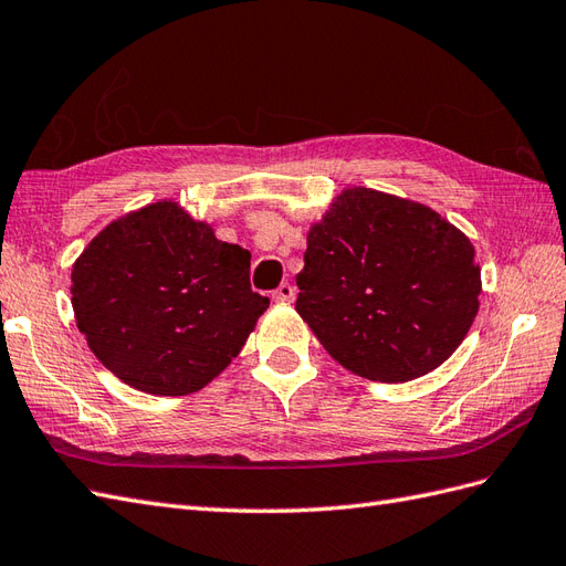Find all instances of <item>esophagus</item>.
<instances>
[{"instance_id":"obj_1","label":"esophagus","mask_w":566,"mask_h":566,"mask_svg":"<svg viewBox=\"0 0 566 566\" xmlns=\"http://www.w3.org/2000/svg\"><path fill=\"white\" fill-rule=\"evenodd\" d=\"M272 298L280 301V303H292V301L296 298V289H294L292 284H289V282H284V284H280L277 289H274Z\"/></svg>"}]
</instances>
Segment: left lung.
<instances>
[{"mask_svg": "<svg viewBox=\"0 0 566 566\" xmlns=\"http://www.w3.org/2000/svg\"><path fill=\"white\" fill-rule=\"evenodd\" d=\"M473 258L471 241L421 202L349 188L311 229L296 311L346 370L407 382L444 364L471 329Z\"/></svg>", "mask_w": 566, "mask_h": 566, "instance_id": "8db88e82", "label": "left lung"}]
</instances>
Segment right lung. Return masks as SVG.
<instances>
[{
  "label": "right lung",
  "mask_w": 566,
  "mask_h": 566,
  "mask_svg": "<svg viewBox=\"0 0 566 566\" xmlns=\"http://www.w3.org/2000/svg\"><path fill=\"white\" fill-rule=\"evenodd\" d=\"M249 274V251L163 200L88 243L71 303L105 368L140 392L181 397L217 378L268 311Z\"/></svg>",
  "instance_id": "right-lung-1"
}]
</instances>
